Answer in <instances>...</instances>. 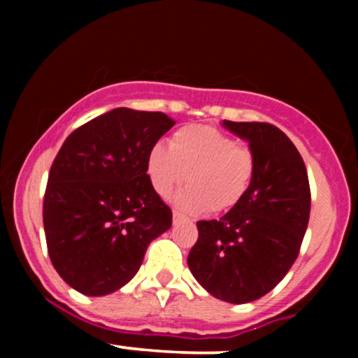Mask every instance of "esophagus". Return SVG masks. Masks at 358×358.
Here are the masks:
<instances>
[{"mask_svg":"<svg viewBox=\"0 0 358 358\" xmlns=\"http://www.w3.org/2000/svg\"><path fill=\"white\" fill-rule=\"evenodd\" d=\"M183 219V215L180 212H176V210H173V224H176V222H180Z\"/></svg>","mask_w":358,"mask_h":358,"instance_id":"1","label":"esophagus"}]
</instances>
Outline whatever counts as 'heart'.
Here are the masks:
<instances>
[{"label": "heart", "instance_id": "b5f03b06", "mask_svg": "<svg viewBox=\"0 0 358 358\" xmlns=\"http://www.w3.org/2000/svg\"><path fill=\"white\" fill-rule=\"evenodd\" d=\"M257 159L249 146L207 124L176 129L170 148L155 145L148 153L146 170L155 192L166 199L185 180L190 187L176 195L185 212H227L248 195L256 176Z\"/></svg>", "mask_w": 358, "mask_h": 358}]
</instances>
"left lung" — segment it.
I'll list each match as a JSON object with an SVG mask.
<instances>
[{"label": "left lung", "instance_id": "8db88e82", "mask_svg": "<svg viewBox=\"0 0 358 358\" xmlns=\"http://www.w3.org/2000/svg\"><path fill=\"white\" fill-rule=\"evenodd\" d=\"M224 126L248 139L257 159L248 195L219 220H199L188 268L212 296L250 303L279 285L296 261L311 192L305 162L291 139L269 122Z\"/></svg>", "mask_w": 358, "mask_h": 358}]
</instances>
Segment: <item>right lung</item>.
Here are the masks:
<instances>
[{"label": "right lung", "mask_w": 358, "mask_h": 358, "mask_svg": "<svg viewBox=\"0 0 358 358\" xmlns=\"http://www.w3.org/2000/svg\"><path fill=\"white\" fill-rule=\"evenodd\" d=\"M175 121L117 108L64 141L43 196V227L60 278L104 296L138 273L150 242L171 227V208L146 173L150 150Z\"/></svg>", "instance_id": "add662e5"}]
</instances>
